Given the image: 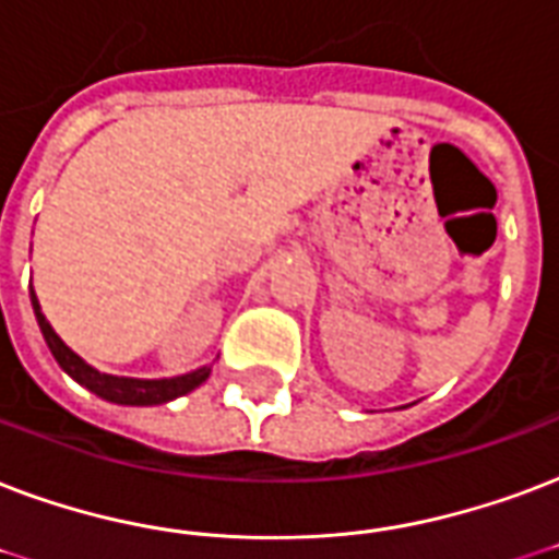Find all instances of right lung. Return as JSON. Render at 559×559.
<instances>
[{"instance_id": "1", "label": "right lung", "mask_w": 559, "mask_h": 559, "mask_svg": "<svg viewBox=\"0 0 559 559\" xmlns=\"http://www.w3.org/2000/svg\"><path fill=\"white\" fill-rule=\"evenodd\" d=\"M32 305H34V317H37V325H40L46 343L52 348L55 360L61 364V369L67 374H72L81 386H87L91 393L102 395L114 404H138V407H146V404H164L173 402L178 395L190 393L195 390L199 383L211 374V369H195L190 374H178V378H164V381H138V378H114V374H102L96 372L93 366H87L81 360L72 348L63 346V340L52 331V325L46 322V317L40 313V305L32 293Z\"/></svg>"}]
</instances>
